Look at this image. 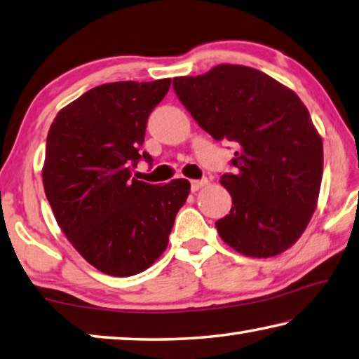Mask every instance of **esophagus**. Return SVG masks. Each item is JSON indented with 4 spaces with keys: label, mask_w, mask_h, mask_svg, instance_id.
<instances>
[{
    "label": "esophagus",
    "mask_w": 359,
    "mask_h": 359,
    "mask_svg": "<svg viewBox=\"0 0 359 359\" xmlns=\"http://www.w3.org/2000/svg\"><path fill=\"white\" fill-rule=\"evenodd\" d=\"M208 184V180H192L191 181V191L192 192H197L200 189H203V187Z\"/></svg>",
    "instance_id": "34e87169"
}]
</instances>
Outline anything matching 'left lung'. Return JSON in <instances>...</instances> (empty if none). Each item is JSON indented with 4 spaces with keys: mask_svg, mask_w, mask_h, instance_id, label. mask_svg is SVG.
Wrapping results in <instances>:
<instances>
[{
    "mask_svg": "<svg viewBox=\"0 0 359 359\" xmlns=\"http://www.w3.org/2000/svg\"><path fill=\"white\" fill-rule=\"evenodd\" d=\"M173 90L200 128L233 142L230 215L219 236L238 252L266 259L292 248L309 224L323 175V143L290 88L248 66L219 65L197 77H175Z\"/></svg>",
    "mask_w": 359,
    "mask_h": 359,
    "instance_id": "1",
    "label": "left lung"
}]
</instances>
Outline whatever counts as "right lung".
I'll return each instance as SVG.
<instances>
[{"instance_id":"add662e5","label":"right lung","mask_w":359,"mask_h":359,"mask_svg":"<svg viewBox=\"0 0 359 359\" xmlns=\"http://www.w3.org/2000/svg\"><path fill=\"white\" fill-rule=\"evenodd\" d=\"M170 81L96 86L50 126L42 168L47 200L77 252L109 276L128 278L153 265L189 196L187 180L157 186L130 178L138 161L153 162L140 147Z\"/></svg>"}]
</instances>
